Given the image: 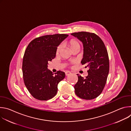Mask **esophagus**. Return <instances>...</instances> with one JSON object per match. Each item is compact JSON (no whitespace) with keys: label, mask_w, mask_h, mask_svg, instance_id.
I'll return each mask as SVG.
<instances>
[{"label":"esophagus","mask_w":131,"mask_h":131,"mask_svg":"<svg viewBox=\"0 0 131 131\" xmlns=\"http://www.w3.org/2000/svg\"><path fill=\"white\" fill-rule=\"evenodd\" d=\"M70 74H71V72L70 71H67L65 72V74H66V76L70 75Z\"/></svg>","instance_id":"obj_1"}]
</instances>
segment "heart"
Listing matches in <instances>:
<instances>
[{
    "label": "heart",
    "instance_id": "heart-1",
    "mask_svg": "<svg viewBox=\"0 0 131 131\" xmlns=\"http://www.w3.org/2000/svg\"><path fill=\"white\" fill-rule=\"evenodd\" d=\"M66 43L70 47L71 49L77 47H79V43L78 42V41L76 39H71L69 41H68ZM62 49V46L61 45H60L58 47L57 49V51H56V53H57V54H59L61 51Z\"/></svg>",
    "mask_w": 131,
    "mask_h": 131
}]
</instances>
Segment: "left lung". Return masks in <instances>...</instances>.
Wrapping results in <instances>:
<instances>
[{"label": "left lung", "mask_w": 131, "mask_h": 131, "mask_svg": "<svg viewBox=\"0 0 131 131\" xmlns=\"http://www.w3.org/2000/svg\"><path fill=\"white\" fill-rule=\"evenodd\" d=\"M71 35L82 42L83 56L81 63L89 68L85 78L77 74L78 80L74 86L75 93L82 99H94L102 92L109 73L107 50L100 37L94 33L81 31Z\"/></svg>", "instance_id": "1"}]
</instances>
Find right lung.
<instances>
[{
	"label": "right lung",
	"mask_w": 131,
	"mask_h": 131,
	"mask_svg": "<svg viewBox=\"0 0 131 131\" xmlns=\"http://www.w3.org/2000/svg\"><path fill=\"white\" fill-rule=\"evenodd\" d=\"M68 36L55 34L39 37L26 48L22 64L23 80L35 99L47 101L57 94L58 84L65 78V73L58 71L54 75L48 69V64L55 58L58 47Z\"/></svg>",
	"instance_id": "obj_1"
}]
</instances>
